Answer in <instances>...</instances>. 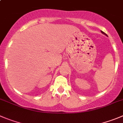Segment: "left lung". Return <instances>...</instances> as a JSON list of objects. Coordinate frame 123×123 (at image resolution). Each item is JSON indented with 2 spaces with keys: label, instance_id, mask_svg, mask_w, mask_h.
<instances>
[{
  "label": "left lung",
  "instance_id": "left-lung-1",
  "mask_svg": "<svg viewBox=\"0 0 123 123\" xmlns=\"http://www.w3.org/2000/svg\"><path fill=\"white\" fill-rule=\"evenodd\" d=\"M101 32H102L103 34H105V35H106V36H107V34H105V32H103V31H101Z\"/></svg>",
  "mask_w": 123,
  "mask_h": 123
}]
</instances>
